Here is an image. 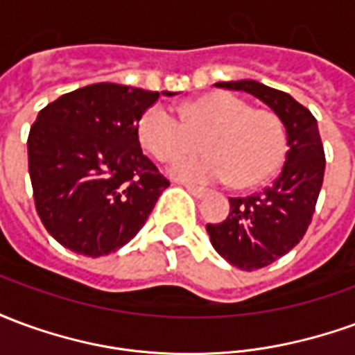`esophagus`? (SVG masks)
Returning <instances> with one entry per match:
<instances>
[{"mask_svg": "<svg viewBox=\"0 0 355 355\" xmlns=\"http://www.w3.org/2000/svg\"><path fill=\"white\" fill-rule=\"evenodd\" d=\"M188 190V192L192 193L193 198H198V200H201V198H205L207 196V190L205 188H198V186H193V184H182Z\"/></svg>", "mask_w": 355, "mask_h": 355, "instance_id": "esophagus-1", "label": "esophagus"}]
</instances>
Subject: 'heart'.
<instances>
[{
    "instance_id": "heart-1",
    "label": "heart",
    "mask_w": 355,
    "mask_h": 355,
    "mask_svg": "<svg viewBox=\"0 0 355 355\" xmlns=\"http://www.w3.org/2000/svg\"><path fill=\"white\" fill-rule=\"evenodd\" d=\"M140 142L159 162H177L197 151L200 139L209 155L180 160L173 175L188 182H224L251 188L279 169L287 132L277 114L257 110L230 93H209L192 101L180 117L163 104L144 112Z\"/></svg>"
}]
</instances>
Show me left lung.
<instances>
[{
	"mask_svg": "<svg viewBox=\"0 0 355 355\" xmlns=\"http://www.w3.org/2000/svg\"><path fill=\"white\" fill-rule=\"evenodd\" d=\"M216 87L245 91L274 110L285 125L289 150L274 184L247 198H230V215L207 224L215 251L232 266L253 272L289 253L312 223L323 184L325 152L318 121L291 94L259 81H220Z\"/></svg>",
	"mask_w": 355,
	"mask_h": 355,
	"instance_id": "1",
	"label": "left lung"
}]
</instances>
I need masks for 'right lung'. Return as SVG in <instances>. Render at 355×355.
Masks as SVG:
<instances>
[{
  "instance_id": "add662e5",
  "label": "right lung",
  "mask_w": 355,
  "mask_h": 355,
  "mask_svg": "<svg viewBox=\"0 0 355 355\" xmlns=\"http://www.w3.org/2000/svg\"><path fill=\"white\" fill-rule=\"evenodd\" d=\"M157 98V91L93 83L37 114L28 135V171L35 211L60 245L94 259L117 251L144 226L169 186L139 140L140 117Z\"/></svg>"
}]
</instances>
